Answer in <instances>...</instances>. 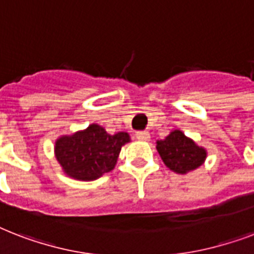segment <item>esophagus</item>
<instances>
[{
    "mask_svg": "<svg viewBox=\"0 0 254 254\" xmlns=\"http://www.w3.org/2000/svg\"><path fill=\"white\" fill-rule=\"evenodd\" d=\"M135 138L138 139V141H149L150 139V133L149 131H137L135 133Z\"/></svg>",
    "mask_w": 254,
    "mask_h": 254,
    "instance_id": "obj_1",
    "label": "esophagus"
}]
</instances>
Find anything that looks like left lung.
I'll return each mask as SVG.
<instances>
[{"mask_svg":"<svg viewBox=\"0 0 254 254\" xmlns=\"http://www.w3.org/2000/svg\"><path fill=\"white\" fill-rule=\"evenodd\" d=\"M157 150L163 163L177 174H186L197 169L204 163L207 157L204 147L197 146L181 130H173L165 139L157 141Z\"/></svg>","mask_w":254,"mask_h":254,"instance_id":"left-lung-1","label":"left lung"}]
</instances>
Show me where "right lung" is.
I'll list each match as a JSON object with an SVG mask.
<instances>
[{
    "instance_id": "obj_1",
    "label": "right lung",
    "mask_w": 254,
    "mask_h": 254,
    "mask_svg": "<svg viewBox=\"0 0 254 254\" xmlns=\"http://www.w3.org/2000/svg\"><path fill=\"white\" fill-rule=\"evenodd\" d=\"M129 141L125 131L108 134L103 127L92 124L84 130L58 138L55 157L68 177L95 181L115 169L121 147Z\"/></svg>"
}]
</instances>
